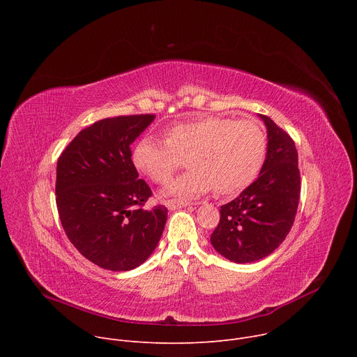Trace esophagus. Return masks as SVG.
<instances>
[{
    "label": "esophagus",
    "instance_id": "34e87169",
    "mask_svg": "<svg viewBox=\"0 0 357 357\" xmlns=\"http://www.w3.org/2000/svg\"><path fill=\"white\" fill-rule=\"evenodd\" d=\"M189 205H192V203L188 202V200H179V199H169V200H165V206H167L169 211L186 208V206H189Z\"/></svg>",
    "mask_w": 357,
    "mask_h": 357
}]
</instances>
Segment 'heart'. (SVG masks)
Wrapping results in <instances>:
<instances>
[{"mask_svg": "<svg viewBox=\"0 0 357 357\" xmlns=\"http://www.w3.org/2000/svg\"><path fill=\"white\" fill-rule=\"evenodd\" d=\"M164 139L142 137L131 152L135 169L154 183H167L185 158L189 168L165 188L164 196L196 197L212 188L230 196L260 175L268 154L266 127L254 119L205 116L176 123Z\"/></svg>", "mask_w": 357, "mask_h": 357, "instance_id": "1", "label": "heart"}]
</instances>
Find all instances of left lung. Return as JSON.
Here are the masks:
<instances>
[{
    "mask_svg": "<svg viewBox=\"0 0 357 357\" xmlns=\"http://www.w3.org/2000/svg\"><path fill=\"white\" fill-rule=\"evenodd\" d=\"M268 154L260 176L220 208L212 245L233 263H254L271 254L289 233L301 193L298 152L294 139L270 117Z\"/></svg>",
    "mask_w": 357,
    "mask_h": 357,
    "instance_id": "8db88e82",
    "label": "left lung"
}]
</instances>
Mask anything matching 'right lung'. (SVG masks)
Wrapping results in <instances>:
<instances>
[{
	"label": "right lung",
	"instance_id": "add662e5",
	"mask_svg": "<svg viewBox=\"0 0 357 357\" xmlns=\"http://www.w3.org/2000/svg\"><path fill=\"white\" fill-rule=\"evenodd\" d=\"M154 114L119 116L82 130L56 167V206L82 256L112 271L141 266L155 250L168 211L144 209L152 195L131 161L130 145Z\"/></svg>",
	"mask_w": 357,
	"mask_h": 357
}]
</instances>
